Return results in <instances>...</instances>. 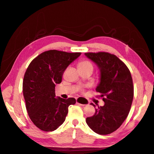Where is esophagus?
Returning <instances> with one entry per match:
<instances>
[{"label": "esophagus", "instance_id": "1", "mask_svg": "<svg viewBox=\"0 0 154 154\" xmlns=\"http://www.w3.org/2000/svg\"><path fill=\"white\" fill-rule=\"evenodd\" d=\"M76 103L82 106H85L88 104V101H87L85 98L81 97L76 98Z\"/></svg>", "mask_w": 154, "mask_h": 154}]
</instances>
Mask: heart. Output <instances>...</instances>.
I'll list each match as a JSON object with an SVG mask.
<instances>
[{
  "label": "heart",
  "mask_w": 154,
  "mask_h": 154,
  "mask_svg": "<svg viewBox=\"0 0 154 154\" xmlns=\"http://www.w3.org/2000/svg\"><path fill=\"white\" fill-rule=\"evenodd\" d=\"M79 66H83V67L84 66H92V63L88 60H82L79 63Z\"/></svg>",
  "instance_id": "heart-1"
}]
</instances>
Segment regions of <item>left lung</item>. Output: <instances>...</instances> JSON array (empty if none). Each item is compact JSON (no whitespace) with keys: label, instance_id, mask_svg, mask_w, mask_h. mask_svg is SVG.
<instances>
[{"label":"left lung","instance_id":"obj_1","mask_svg":"<svg viewBox=\"0 0 154 154\" xmlns=\"http://www.w3.org/2000/svg\"><path fill=\"white\" fill-rule=\"evenodd\" d=\"M85 55L99 69L100 82L96 91L104 102L103 106L96 109L94 116L86 118V123L99 135L110 134L129 114L134 94L131 73L121 60L109 53L89 52Z\"/></svg>","mask_w":154,"mask_h":154}]
</instances>
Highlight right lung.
<instances>
[{
	"label": "right lung",
	"instance_id": "1",
	"mask_svg": "<svg viewBox=\"0 0 154 154\" xmlns=\"http://www.w3.org/2000/svg\"><path fill=\"white\" fill-rule=\"evenodd\" d=\"M81 54L51 50L39 54L29 65L23 79V96L28 114L39 129H57L65 122L69 106L75 104L73 97H55V88L61 83L65 69Z\"/></svg>",
	"mask_w": 154,
	"mask_h": 154
}]
</instances>
